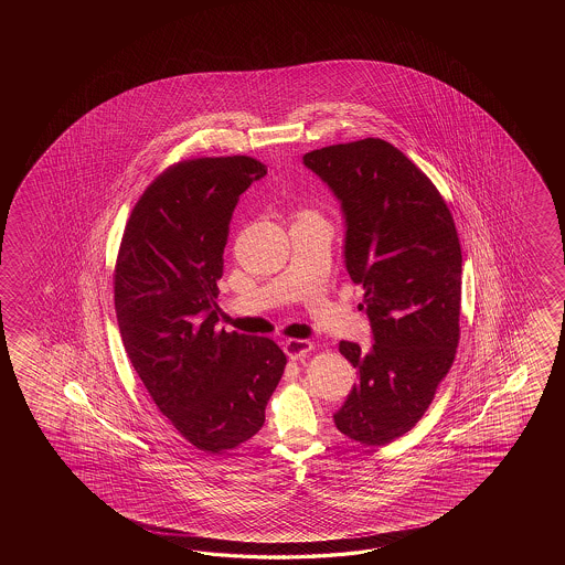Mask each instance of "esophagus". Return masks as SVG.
<instances>
[{
    "label": "esophagus",
    "mask_w": 565,
    "mask_h": 565,
    "mask_svg": "<svg viewBox=\"0 0 565 565\" xmlns=\"http://www.w3.org/2000/svg\"><path fill=\"white\" fill-rule=\"evenodd\" d=\"M282 349H285L288 360L299 361L307 358V353L311 351L312 345L309 341H305V339H287L282 343Z\"/></svg>",
    "instance_id": "obj_1"
}]
</instances>
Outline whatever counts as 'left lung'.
Returning <instances> with one entry per match:
<instances>
[{
	"label": "left lung",
	"mask_w": 565,
	"mask_h": 565,
	"mask_svg": "<svg viewBox=\"0 0 565 565\" xmlns=\"http://www.w3.org/2000/svg\"><path fill=\"white\" fill-rule=\"evenodd\" d=\"M345 220V268L363 285L367 353L341 341L360 370L333 414L339 433L382 446L408 433L434 399L458 348L462 254L455 220L420 169L382 139L329 145L302 156Z\"/></svg>",
	"instance_id": "1"
}]
</instances>
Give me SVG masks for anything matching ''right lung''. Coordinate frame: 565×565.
<instances>
[{
    "instance_id": "1",
    "label": "right lung",
    "mask_w": 565,
    "mask_h": 565,
    "mask_svg": "<svg viewBox=\"0 0 565 565\" xmlns=\"http://www.w3.org/2000/svg\"><path fill=\"white\" fill-rule=\"evenodd\" d=\"M253 157H202L159 175L132 207L115 270L120 339L157 408L195 448L250 440L287 358L266 337L216 331L230 222L263 180Z\"/></svg>"
}]
</instances>
